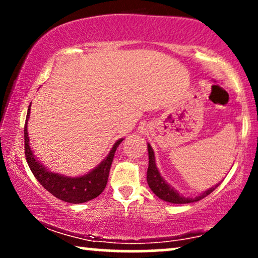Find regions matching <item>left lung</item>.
<instances>
[{
    "label": "left lung",
    "mask_w": 258,
    "mask_h": 258,
    "mask_svg": "<svg viewBox=\"0 0 258 258\" xmlns=\"http://www.w3.org/2000/svg\"><path fill=\"white\" fill-rule=\"evenodd\" d=\"M148 155H149V166H148V171H147V182L149 184V188L152 189L153 193L156 195V197L160 198L161 200L167 201V203H172V204H190V203H195V201H199L204 198L207 197L209 194H211L212 191L217 188L218 184H216L215 186H211L210 189L201 193L200 195L195 198H185L183 195H180L178 191L174 190V189L168 183L161 177L160 174L158 167H156L155 164V155H154V150L152 146L148 143Z\"/></svg>",
    "instance_id": "1"
}]
</instances>
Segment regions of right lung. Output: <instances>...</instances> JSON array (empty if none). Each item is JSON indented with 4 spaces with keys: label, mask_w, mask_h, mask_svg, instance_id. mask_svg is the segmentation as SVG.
I'll use <instances>...</instances> for the list:
<instances>
[{
    "label": "right lung",
    "mask_w": 258,
    "mask_h": 258,
    "mask_svg": "<svg viewBox=\"0 0 258 258\" xmlns=\"http://www.w3.org/2000/svg\"><path fill=\"white\" fill-rule=\"evenodd\" d=\"M29 116H30V106L28 109V115H26L24 127L25 158L32 174L40 182V184L52 195H54L55 198L70 204H82L98 197L104 190L106 183H108L109 171H110L112 159H114L115 152H116L117 147L120 146L121 142L123 141V138L119 139L112 146L108 156L100 162L98 166L91 170L90 172L78 177L65 176V174L51 172L35 158L30 144H29Z\"/></svg>",
    "instance_id": "obj_1"
}]
</instances>
